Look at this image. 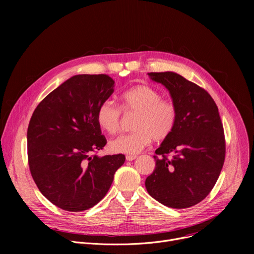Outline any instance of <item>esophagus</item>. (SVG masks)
Here are the masks:
<instances>
[{
  "label": "esophagus",
  "mask_w": 254,
  "mask_h": 254,
  "mask_svg": "<svg viewBox=\"0 0 254 254\" xmlns=\"http://www.w3.org/2000/svg\"><path fill=\"white\" fill-rule=\"evenodd\" d=\"M136 157H137L136 155H127V156H126V158H127V161H128V162H131V161H134V159H135Z\"/></svg>",
  "instance_id": "esophagus-1"
}]
</instances>
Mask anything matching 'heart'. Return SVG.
I'll return each mask as SVG.
<instances>
[{"label": "heart", "instance_id": "1", "mask_svg": "<svg viewBox=\"0 0 254 254\" xmlns=\"http://www.w3.org/2000/svg\"><path fill=\"white\" fill-rule=\"evenodd\" d=\"M122 107L125 111L135 112L132 129L109 142L114 153L135 155L141 152L151 140L162 141L173 131L177 120L175 106L163 101L161 93L147 85L132 87L123 93ZM97 123L107 134L113 135L120 127V109L111 101H104L97 110Z\"/></svg>", "mask_w": 254, "mask_h": 254}]
</instances>
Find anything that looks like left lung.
<instances>
[{
    "label": "left lung",
    "mask_w": 254,
    "mask_h": 254,
    "mask_svg": "<svg viewBox=\"0 0 254 254\" xmlns=\"http://www.w3.org/2000/svg\"><path fill=\"white\" fill-rule=\"evenodd\" d=\"M163 84L177 111L171 135L155 150V169L146 178L148 193L161 204L183 209L209 194L219 177L225 156L223 127L209 93L175 72L148 73ZM172 154L168 159L166 155Z\"/></svg>",
    "instance_id": "1"
}]
</instances>
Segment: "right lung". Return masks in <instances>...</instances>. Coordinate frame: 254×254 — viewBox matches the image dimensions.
<instances>
[{
    "mask_svg": "<svg viewBox=\"0 0 254 254\" xmlns=\"http://www.w3.org/2000/svg\"><path fill=\"white\" fill-rule=\"evenodd\" d=\"M113 91L109 76L75 75L51 91L32 115L31 174L41 193L63 210L80 212L98 204L126 161L124 154L91 155L107 143L96 115Z\"/></svg>",
    "mask_w": 254,
    "mask_h": 254,
    "instance_id": "1",
    "label": "right lung"
}]
</instances>
